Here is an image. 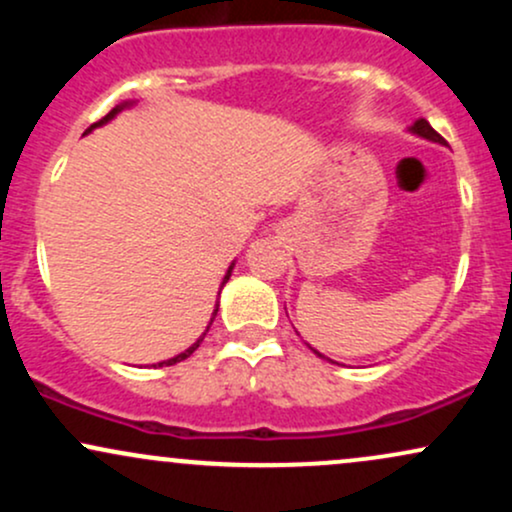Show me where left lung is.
Returning a JSON list of instances; mask_svg holds the SVG:
<instances>
[{
    "label": "left lung",
    "mask_w": 512,
    "mask_h": 512,
    "mask_svg": "<svg viewBox=\"0 0 512 512\" xmlns=\"http://www.w3.org/2000/svg\"><path fill=\"white\" fill-rule=\"evenodd\" d=\"M409 132H411V134H416V137H421V139H428V142H436V144H443V146L448 144V142H445L443 137H440V134L436 132V129H433L431 125H428V122L424 120V117H419V120H416L414 125L409 127ZM310 349H313V346H310ZM313 351H315V349H313ZM315 354L320 356V358H325V356L320 354V351H315ZM327 361H330V358H327Z\"/></svg>",
    "instance_id": "left-lung-1"
}]
</instances>
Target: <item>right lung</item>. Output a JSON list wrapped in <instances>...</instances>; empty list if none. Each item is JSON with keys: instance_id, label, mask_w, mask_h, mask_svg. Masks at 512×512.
<instances>
[{"instance_id": "add662e5", "label": "right lung", "mask_w": 512, "mask_h": 512, "mask_svg": "<svg viewBox=\"0 0 512 512\" xmlns=\"http://www.w3.org/2000/svg\"><path fill=\"white\" fill-rule=\"evenodd\" d=\"M132 103H134V101H122L120 105H115V108H113V110H110V113H108V115H105V117H103V120L93 122V125H91V127H88L84 134H91V132H93V129H96V127H103V125H108V122H110V120H115V117H117V115H120V113H122V110H125V108H129V105H132ZM233 267H236V262H231V267H228V272H226V274H223V281H221V289H223V286H226V281H228V279H231V272H233ZM221 289H219V296H221ZM216 313H219V301H216V308H214V313H211V320H209L207 330H204V332H202V337H199V339H197V342L190 346V349H185V351H182V354H178V356H173V358H168V361L154 363V368H156V366H158V368H161V366H175V363L185 361V358H187V356H192V354H195V351H197V346H199V344H202L204 334H207V332H209V327H211V322H214V317H216Z\"/></svg>"}]
</instances>
